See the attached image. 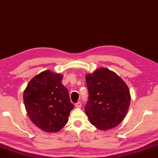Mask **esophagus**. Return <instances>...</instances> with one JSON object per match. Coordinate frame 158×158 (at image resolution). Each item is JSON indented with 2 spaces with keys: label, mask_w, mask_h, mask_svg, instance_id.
Wrapping results in <instances>:
<instances>
[{
  "label": "esophagus",
  "mask_w": 158,
  "mask_h": 158,
  "mask_svg": "<svg viewBox=\"0 0 158 158\" xmlns=\"http://www.w3.org/2000/svg\"><path fill=\"white\" fill-rule=\"evenodd\" d=\"M76 108H81V102H77L74 105Z\"/></svg>",
  "instance_id": "esophagus-1"
}]
</instances>
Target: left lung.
Here are the masks:
<instances>
[{"label": "left lung", "instance_id": "1", "mask_svg": "<svg viewBox=\"0 0 158 158\" xmlns=\"http://www.w3.org/2000/svg\"><path fill=\"white\" fill-rule=\"evenodd\" d=\"M89 101L84 110L90 123L100 130L118 125L126 116L130 104L127 85L107 68H98L85 76Z\"/></svg>", "mask_w": 158, "mask_h": 158}]
</instances>
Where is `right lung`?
Returning a JSON list of instances; mask_svg holds the SVG:
<instances>
[{
	"mask_svg": "<svg viewBox=\"0 0 158 158\" xmlns=\"http://www.w3.org/2000/svg\"><path fill=\"white\" fill-rule=\"evenodd\" d=\"M63 75L45 70L35 76L23 92V102L31 121L42 130L56 132L65 126L74 105Z\"/></svg>",
	"mask_w": 158,
	"mask_h": 158,
	"instance_id": "right-lung-1",
	"label": "right lung"
}]
</instances>
